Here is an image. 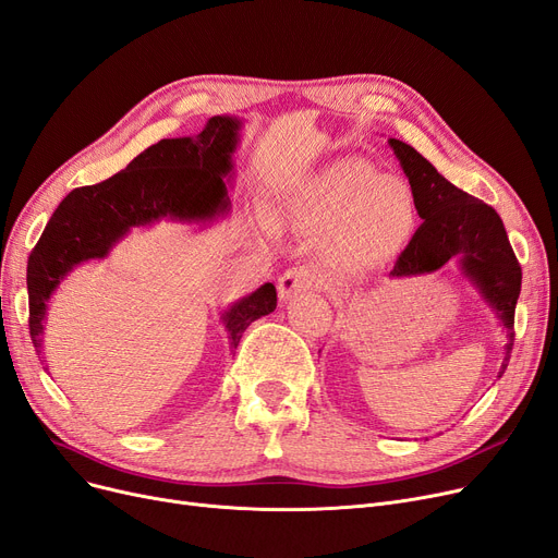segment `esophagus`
<instances>
[{
	"instance_id": "34e87169",
	"label": "esophagus",
	"mask_w": 558,
	"mask_h": 558,
	"mask_svg": "<svg viewBox=\"0 0 558 558\" xmlns=\"http://www.w3.org/2000/svg\"><path fill=\"white\" fill-rule=\"evenodd\" d=\"M319 284V274L312 269L310 264H299L287 269L280 278H278V296L282 301H289L292 296L307 292V289H314Z\"/></svg>"
}]
</instances>
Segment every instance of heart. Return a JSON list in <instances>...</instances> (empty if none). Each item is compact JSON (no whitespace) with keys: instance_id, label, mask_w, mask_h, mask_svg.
Masks as SVG:
<instances>
[{"instance_id":"b5f03b06","label":"heart","mask_w":558,"mask_h":558,"mask_svg":"<svg viewBox=\"0 0 558 558\" xmlns=\"http://www.w3.org/2000/svg\"><path fill=\"white\" fill-rule=\"evenodd\" d=\"M307 196L326 221H342L337 259L347 269H372L415 228L413 191L399 178L380 175L365 159L335 161L312 182Z\"/></svg>"}]
</instances>
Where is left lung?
Wrapping results in <instances>:
<instances>
[{
  "label": "left lung",
  "mask_w": 558,
  "mask_h": 558,
  "mask_svg": "<svg viewBox=\"0 0 558 558\" xmlns=\"http://www.w3.org/2000/svg\"><path fill=\"white\" fill-rule=\"evenodd\" d=\"M390 145L408 175L415 209L424 221L397 257L390 274H428L440 269L451 257H460L463 271L476 282L483 299L497 310L506 328L508 344L501 376L515 342V303L522 287V269L499 214L442 178L413 145L397 138H390Z\"/></svg>",
  "instance_id": "obj_1"
}]
</instances>
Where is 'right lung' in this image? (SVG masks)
<instances>
[{"instance_id":"1","label":"right lung","mask_w":558,"mask_h":558,"mask_svg":"<svg viewBox=\"0 0 558 558\" xmlns=\"http://www.w3.org/2000/svg\"><path fill=\"white\" fill-rule=\"evenodd\" d=\"M236 130L239 120L214 116L196 136L161 138L134 157L125 171L68 193L27 262L29 335L36 349H40L47 299L72 266L105 257L132 226L153 223L168 214L186 221L209 219L228 207L223 175L232 168ZM276 305L271 282L236 303L226 314L232 347L236 349L244 330Z\"/></svg>"}]
</instances>
